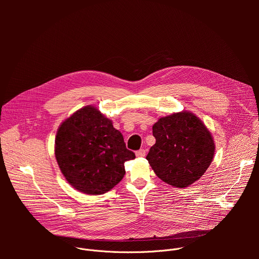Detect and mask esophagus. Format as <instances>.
<instances>
[{
	"instance_id": "esophagus-1",
	"label": "esophagus",
	"mask_w": 259,
	"mask_h": 259,
	"mask_svg": "<svg viewBox=\"0 0 259 259\" xmlns=\"http://www.w3.org/2000/svg\"><path fill=\"white\" fill-rule=\"evenodd\" d=\"M136 156H137V157H144V156H145V150L141 149V150L137 151V152H136Z\"/></svg>"
}]
</instances>
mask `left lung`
Listing matches in <instances>:
<instances>
[{"label":"left lung","instance_id":"obj_1","mask_svg":"<svg viewBox=\"0 0 259 259\" xmlns=\"http://www.w3.org/2000/svg\"><path fill=\"white\" fill-rule=\"evenodd\" d=\"M156 143L146 156L157 176L176 188H187L202 177L214 157L213 138L191 113L161 118L153 126Z\"/></svg>","mask_w":259,"mask_h":259}]
</instances>
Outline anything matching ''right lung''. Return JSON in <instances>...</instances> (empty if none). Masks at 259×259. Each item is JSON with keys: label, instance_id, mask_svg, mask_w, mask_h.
Returning a JSON list of instances; mask_svg holds the SVG:
<instances>
[{"label": "right lung", "instance_id": "1", "mask_svg": "<svg viewBox=\"0 0 259 259\" xmlns=\"http://www.w3.org/2000/svg\"><path fill=\"white\" fill-rule=\"evenodd\" d=\"M55 157L65 179L76 190L101 195L125 175L124 163L135 158L121 132L94 106L66 119L55 139Z\"/></svg>", "mask_w": 259, "mask_h": 259}]
</instances>
